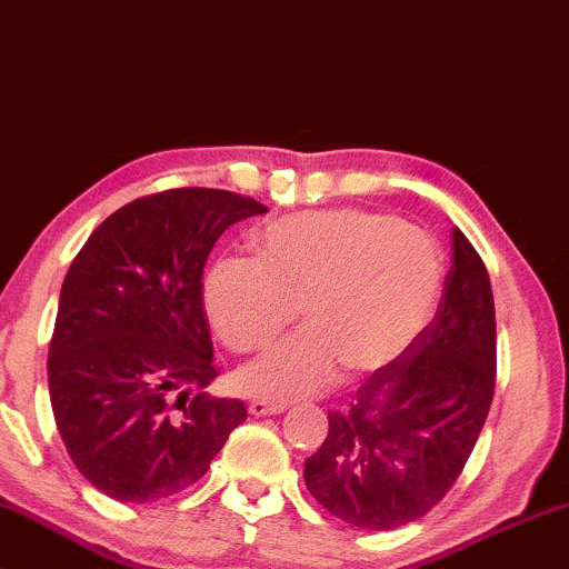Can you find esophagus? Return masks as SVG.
<instances>
[{"mask_svg": "<svg viewBox=\"0 0 569 569\" xmlns=\"http://www.w3.org/2000/svg\"><path fill=\"white\" fill-rule=\"evenodd\" d=\"M286 410V405H273L266 402V399H252L250 402V415L254 418H270V415H281Z\"/></svg>", "mask_w": 569, "mask_h": 569, "instance_id": "34e87169", "label": "esophagus"}]
</instances>
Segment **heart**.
Listing matches in <instances>:
<instances>
[{
    "label": "heart",
    "mask_w": 569,
    "mask_h": 569,
    "mask_svg": "<svg viewBox=\"0 0 569 569\" xmlns=\"http://www.w3.org/2000/svg\"><path fill=\"white\" fill-rule=\"evenodd\" d=\"M441 252L426 231L363 211H307L278 219L258 239V260L227 258L208 270L206 315L231 350H254L234 373L244 397L286 405L348 373H373L418 340L441 291Z\"/></svg>",
    "instance_id": "1"
}]
</instances>
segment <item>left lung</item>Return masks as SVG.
<instances>
[{
    "label": "left lung",
    "instance_id": "obj_1",
    "mask_svg": "<svg viewBox=\"0 0 569 569\" xmlns=\"http://www.w3.org/2000/svg\"><path fill=\"white\" fill-rule=\"evenodd\" d=\"M438 311L397 361L371 373L303 461L317 502L356 528L395 531L441 502L461 475L495 395V301L459 229Z\"/></svg>",
    "mask_w": 569,
    "mask_h": 569
}]
</instances>
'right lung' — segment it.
<instances>
[{
	"label": "right lung",
	"mask_w": 569,
	"mask_h": 569,
	"mask_svg": "<svg viewBox=\"0 0 569 569\" xmlns=\"http://www.w3.org/2000/svg\"><path fill=\"white\" fill-rule=\"evenodd\" d=\"M260 213L229 190H164L110 213L71 262L48 395L71 461L108 498L182 492L247 420L239 399L206 395L216 366L201 278L216 239Z\"/></svg>",
	"instance_id": "1"
}]
</instances>
